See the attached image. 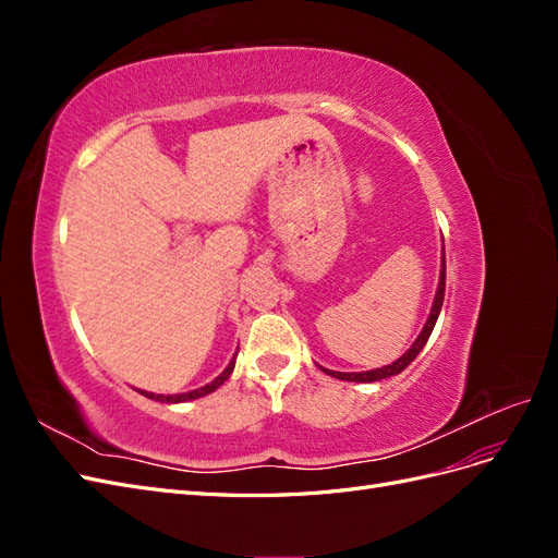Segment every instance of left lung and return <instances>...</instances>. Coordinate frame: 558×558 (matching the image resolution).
<instances>
[{"label": "left lung", "mask_w": 558, "mask_h": 558, "mask_svg": "<svg viewBox=\"0 0 558 558\" xmlns=\"http://www.w3.org/2000/svg\"><path fill=\"white\" fill-rule=\"evenodd\" d=\"M442 300H445V256H442L440 286H437V293H435V302H433L430 316H428V320H426L424 330H421V335L416 337V342L412 344V349H408V353H402V356H400L396 363L384 365V367H379V369H369V373H351V375H349V373H335V369H326V367H324V373L330 375V377H335V379H342V381H379V379H386V377L400 375L402 369L408 367V365L416 359V353H418L421 349H424V344L428 342V337H430V332H433V328H435V320H437V316H440Z\"/></svg>", "instance_id": "left-lung-1"}]
</instances>
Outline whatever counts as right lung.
Returning a JSON list of instances; mask_svg holds the SVG:
<instances>
[{
    "instance_id": "obj_1",
    "label": "right lung",
    "mask_w": 558,
    "mask_h": 558,
    "mask_svg": "<svg viewBox=\"0 0 558 558\" xmlns=\"http://www.w3.org/2000/svg\"><path fill=\"white\" fill-rule=\"evenodd\" d=\"M232 367H234V359L230 361V365L223 369L221 375H218L211 384H207V386H202V388H197V391H191V393H179V396H156V393H146V391H142L146 398H150V400H158V402H185V400H195V398H202V396H207V393H211V391H216L218 386H221L228 377H230V373H232Z\"/></svg>"
}]
</instances>
